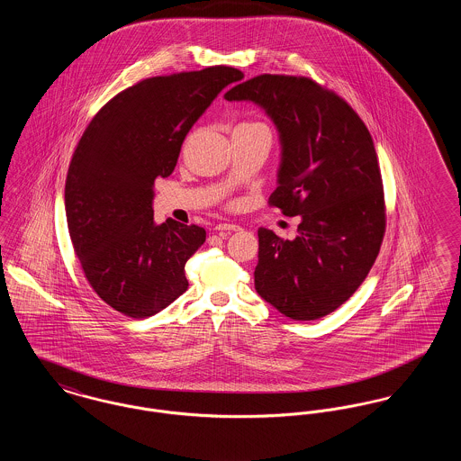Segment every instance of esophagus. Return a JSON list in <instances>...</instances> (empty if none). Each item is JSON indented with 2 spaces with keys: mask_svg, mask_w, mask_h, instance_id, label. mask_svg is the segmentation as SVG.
<instances>
[{
  "mask_svg": "<svg viewBox=\"0 0 461 461\" xmlns=\"http://www.w3.org/2000/svg\"><path fill=\"white\" fill-rule=\"evenodd\" d=\"M214 230L220 231V233H222V231H239L240 226H239V224H233V222H220V224L214 226Z\"/></svg>",
  "mask_w": 461,
  "mask_h": 461,
  "instance_id": "obj_1",
  "label": "esophagus"
}]
</instances>
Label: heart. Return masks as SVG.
<instances>
[{
  "label": "heart",
  "instance_id": "1",
  "mask_svg": "<svg viewBox=\"0 0 461 461\" xmlns=\"http://www.w3.org/2000/svg\"><path fill=\"white\" fill-rule=\"evenodd\" d=\"M235 130H239V131H261L269 134V128L261 121H243Z\"/></svg>",
  "mask_w": 461,
  "mask_h": 461
}]
</instances>
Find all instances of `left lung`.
Here are the masks:
<instances>
[{
    "instance_id": "1",
    "label": "left lung",
    "mask_w": 461,
    "mask_h": 461,
    "mask_svg": "<svg viewBox=\"0 0 461 461\" xmlns=\"http://www.w3.org/2000/svg\"><path fill=\"white\" fill-rule=\"evenodd\" d=\"M224 98L256 102L275 121L284 157L267 203L303 218L294 240L259 228L256 290L292 320L323 318L365 282L385 235L372 134L342 96L304 76L261 74Z\"/></svg>"
}]
</instances>
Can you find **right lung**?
<instances>
[{
	"label": "right lung",
	"mask_w": 461,
	"mask_h": 461,
	"mask_svg": "<svg viewBox=\"0 0 461 461\" xmlns=\"http://www.w3.org/2000/svg\"><path fill=\"white\" fill-rule=\"evenodd\" d=\"M235 67L175 72L122 89L95 113L68 164V235L98 297L130 318H149L188 288L185 264L205 241L197 224H155V177L175 171L185 136Z\"/></svg>",
	"instance_id": "right-lung-1"
}]
</instances>
